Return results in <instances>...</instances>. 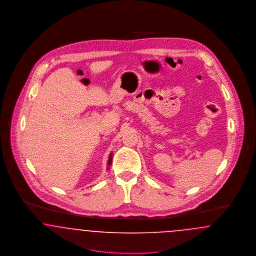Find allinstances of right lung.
I'll list each match as a JSON object with an SVG mask.
<instances>
[{
	"label": "right lung",
	"instance_id": "right-lung-1",
	"mask_svg": "<svg viewBox=\"0 0 256 256\" xmlns=\"http://www.w3.org/2000/svg\"><path fill=\"white\" fill-rule=\"evenodd\" d=\"M111 162H112V154H110V160H108V166L111 165Z\"/></svg>",
	"mask_w": 256,
	"mask_h": 256
}]
</instances>
